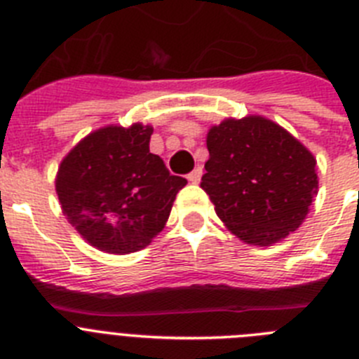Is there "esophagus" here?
<instances>
[{"instance_id":"obj_1","label":"esophagus","mask_w":359,"mask_h":359,"mask_svg":"<svg viewBox=\"0 0 359 359\" xmlns=\"http://www.w3.org/2000/svg\"><path fill=\"white\" fill-rule=\"evenodd\" d=\"M200 179H202V168H195V170L187 175V180L191 184H198Z\"/></svg>"}]
</instances>
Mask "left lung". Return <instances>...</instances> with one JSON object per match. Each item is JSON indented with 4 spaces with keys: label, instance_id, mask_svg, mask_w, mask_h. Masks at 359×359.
Listing matches in <instances>:
<instances>
[{
    "label": "left lung",
    "instance_id": "obj_1",
    "mask_svg": "<svg viewBox=\"0 0 359 359\" xmlns=\"http://www.w3.org/2000/svg\"><path fill=\"white\" fill-rule=\"evenodd\" d=\"M200 187L241 241L272 247L302 225L318 195L316 159L284 127L259 114L225 118L205 137Z\"/></svg>",
    "mask_w": 359,
    "mask_h": 359
}]
</instances>
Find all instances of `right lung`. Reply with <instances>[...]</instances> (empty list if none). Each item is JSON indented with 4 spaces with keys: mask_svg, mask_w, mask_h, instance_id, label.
Returning a JSON list of instances; mask_svg holds the SVG:
<instances>
[{
    "mask_svg": "<svg viewBox=\"0 0 359 359\" xmlns=\"http://www.w3.org/2000/svg\"><path fill=\"white\" fill-rule=\"evenodd\" d=\"M151 134V125H105L60 161L55 191L64 216L98 250L123 256L148 247L187 184L150 154Z\"/></svg>",
    "mask_w": 359,
    "mask_h": 359,
    "instance_id": "add662e5",
    "label": "right lung"
}]
</instances>
